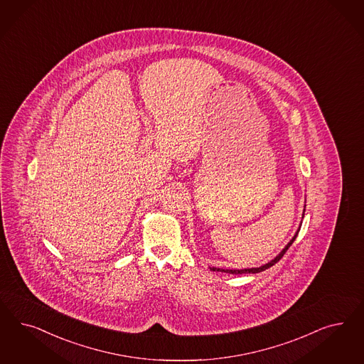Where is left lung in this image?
<instances>
[{
    "label": "left lung",
    "instance_id": "8db88e82",
    "mask_svg": "<svg viewBox=\"0 0 364 364\" xmlns=\"http://www.w3.org/2000/svg\"><path fill=\"white\" fill-rule=\"evenodd\" d=\"M297 233H299V232H297ZM297 233H296L294 238L289 241V244H288L287 247L282 249V253H280L277 257L274 258V259H272V261L268 262V264H265V265L259 267V268H252V269H220V268H210V269L214 270V272H226V273H230V274H241V273H258V272H262V270L268 269V268L273 267L276 262H279V261L282 259V256L285 255V252H287V250L289 249V247L294 244V241L296 240V237H297Z\"/></svg>",
    "mask_w": 364,
    "mask_h": 364
}]
</instances>
